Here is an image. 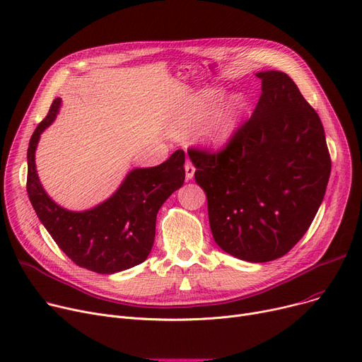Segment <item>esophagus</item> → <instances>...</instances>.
<instances>
[{
    "mask_svg": "<svg viewBox=\"0 0 362 362\" xmlns=\"http://www.w3.org/2000/svg\"><path fill=\"white\" fill-rule=\"evenodd\" d=\"M185 173H186V180H191L194 177L195 167H194L192 161H189V160L186 161V164H185Z\"/></svg>",
    "mask_w": 362,
    "mask_h": 362,
    "instance_id": "obj_1",
    "label": "esophagus"
}]
</instances>
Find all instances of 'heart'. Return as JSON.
<instances>
[{
    "mask_svg": "<svg viewBox=\"0 0 362 362\" xmlns=\"http://www.w3.org/2000/svg\"><path fill=\"white\" fill-rule=\"evenodd\" d=\"M224 98L221 89H204L194 97L189 98L179 111L173 124V133L176 136H187L195 132L206 119L216 105ZM245 100L239 95L233 97L224 107H221L211 120L208 122L205 129L206 142L214 148H221L235 136L238 132L243 114Z\"/></svg>",
    "mask_w": 362,
    "mask_h": 362,
    "instance_id": "b5f03b06",
    "label": "heart"
}]
</instances>
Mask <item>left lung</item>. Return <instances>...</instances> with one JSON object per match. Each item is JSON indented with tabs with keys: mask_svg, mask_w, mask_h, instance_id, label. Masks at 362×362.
<instances>
[{
	"mask_svg": "<svg viewBox=\"0 0 362 362\" xmlns=\"http://www.w3.org/2000/svg\"><path fill=\"white\" fill-rule=\"evenodd\" d=\"M261 97L218 152L187 149L208 201L211 233L239 259L267 262L307 233L326 194L332 161L325 127L286 73H255Z\"/></svg>",
	"mask_w": 362,
	"mask_h": 362,
	"instance_id": "1",
	"label": "left lung"
}]
</instances>
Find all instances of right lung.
<instances>
[{"instance_id":"add662e5","label":"right lung","mask_w":362,"mask_h":362,"mask_svg":"<svg viewBox=\"0 0 362 362\" xmlns=\"http://www.w3.org/2000/svg\"><path fill=\"white\" fill-rule=\"evenodd\" d=\"M60 105V98L52 101L29 142L26 189L33 210L59 248L79 267L100 274L135 267L154 245L161 205L185 182V152H173L156 167L130 170L108 199L86 211H69L47 195L35 164L41 133L55 120Z\"/></svg>"}]
</instances>
